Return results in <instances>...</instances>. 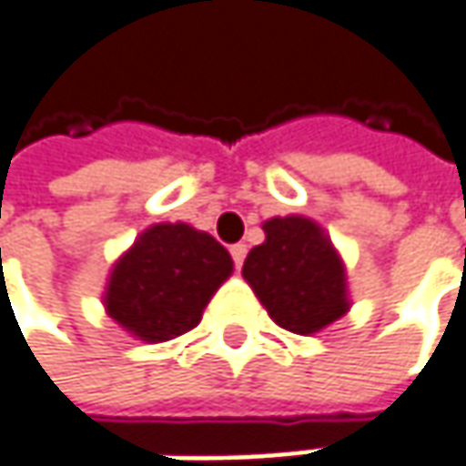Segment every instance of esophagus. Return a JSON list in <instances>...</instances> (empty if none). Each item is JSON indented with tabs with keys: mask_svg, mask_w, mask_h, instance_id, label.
<instances>
[{
	"mask_svg": "<svg viewBox=\"0 0 466 466\" xmlns=\"http://www.w3.org/2000/svg\"><path fill=\"white\" fill-rule=\"evenodd\" d=\"M229 253H232L234 266H237V268H239V266H242V263H245V256H248V248H245V245H242V242H239V245H232V250H229Z\"/></svg>",
	"mask_w": 466,
	"mask_h": 466,
	"instance_id": "1",
	"label": "esophagus"
}]
</instances>
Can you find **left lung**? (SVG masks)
Wrapping results in <instances>:
<instances>
[{"mask_svg":"<svg viewBox=\"0 0 466 466\" xmlns=\"http://www.w3.org/2000/svg\"><path fill=\"white\" fill-rule=\"evenodd\" d=\"M263 234L242 277L282 329L316 335L350 311L342 256L314 218L274 216L263 221Z\"/></svg>","mask_w":466,"mask_h":466,"instance_id":"1","label":"left lung"}]
</instances>
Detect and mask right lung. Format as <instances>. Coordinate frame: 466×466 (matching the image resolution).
<instances>
[{
  "label": "right lung",
  "mask_w": 466,
  "mask_h": 466,
  "mask_svg": "<svg viewBox=\"0 0 466 466\" xmlns=\"http://www.w3.org/2000/svg\"><path fill=\"white\" fill-rule=\"evenodd\" d=\"M234 271L229 250L189 224H152L113 263L102 306L137 340L166 342L195 329Z\"/></svg>",
  "instance_id": "right-lung-1"
}]
</instances>
